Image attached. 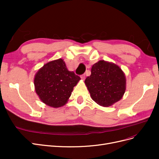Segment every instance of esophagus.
I'll return each instance as SVG.
<instances>
[{
    "mask_svg": "<svg viewBox=\"0 0 159 159\" xmlns=\"http://www.w3.org/2000/svg\"><path fill=\"white\" fill-rule=\"evenodd\" d=\"M81 80H85V74H83V75H81Z\"/></svg>",
    "mask_w": 159,
    "mask_h": 159,
    "instance_id": "34e87169",
    "label": "esophagus"
}]
</instances>
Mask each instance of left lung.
<instances>
[{
	"instance_id": "obj_1",
	"label": "left lung",
	"mask_w": 159,
	"mask_h": 159,
	"mask_svg": "<svg viewBox=\"0 0 159 159\" xmlns=\"http://www.w3.org/2000/svg\"><path fill=\"white\" fill-rule=\"evenodd\" d=\"M91 73L85 84L95 103L107 107L121 99L126 90V78L119 66L99 60L92 66Z\"/></svg>"
}]
</instances>
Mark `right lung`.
<instances>
[{
	"instance_id": "right-lung-1",
	"label": "right lung",
	"mask_w": 159,
	"mask_h": 159,
	"mask_svg": "<svg viewBox=\"0 0 159 159\" xmlns=\"http://www.w3.org/2000/svg\"><path fill=\"white\" fill-rule=\"evenodd\" d=\"M80 76L70 71L63 59L48 62L38 70L34 79L36 94L48 106L57 108L67 103Z\"/></svg>"
}]
</instances>
